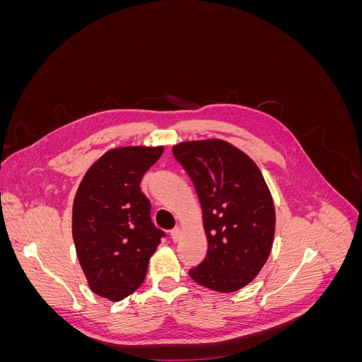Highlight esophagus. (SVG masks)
<instances>
[{
  "label": "esophagus",
  "mask_w": 362,
  "mask_h": 362,
  "mask_svg": "<svg viewBox=\"0 0 362 362\" xmlns=\"http://www.w3.org/2000/svg\"><path fill=\"white\" fill-rule=\"evenodd\" d=\"M170 238L173 240L175 243H178L180 240L182 238V229L181 228H173L170 231Z\"/></svg>",
  "instance_id": "34e87169"
}]
</instances>
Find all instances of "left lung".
<instances>
[{
    "mask_svg": "<svg viewBox=\"0 0 362 362\" xmlns=\"http://www.w3.org/2000/svg\"><path fill=\"white\" fill-rule=\"evenodd\" d=\"M173 157L190 177L202 206L206 257L189 270L221 293L246 287L270 255L275 205L257 164L225 140L182 141Z\"/></svg>",
    "mask_w": 362,
    "mask_h": 362,
    "instance_id": "left-lung-1",
    "label": "left lung"
}]
</instances>
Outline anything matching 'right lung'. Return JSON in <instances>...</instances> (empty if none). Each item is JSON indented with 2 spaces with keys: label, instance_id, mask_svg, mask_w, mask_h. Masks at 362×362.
<instances>
[{
  "label": "right lung",
  "instance_id": "obj_1",
  "mask_svg": "<svg viewBox=\"0 0 362 362\" xmlns=\"http://www.w3.org/2000/svg\"><path fill=\"white\" fill-rule=\"evenodd\" d=\"M163 146L116 148L95 161L76 190L72 237L92 291L122 300L144 284L149 258L164 233L151 221V204L140 190L145 172Z\"/></svg>",
  "mask_w": 362,
  "mask_h": 362
}]
</instances>
